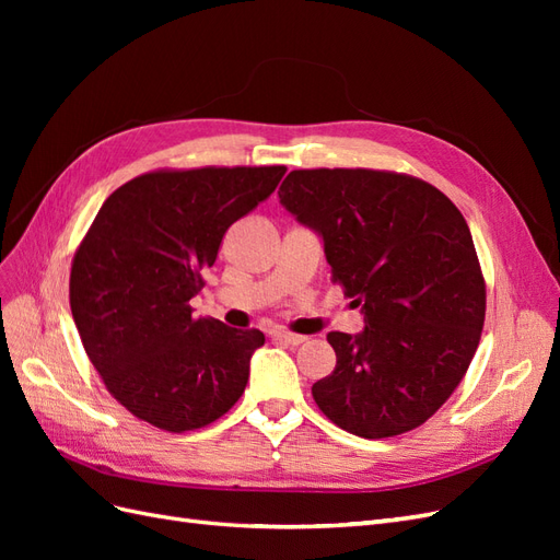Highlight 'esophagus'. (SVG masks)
Segmentation results:
<instances>
[{
  "label": "esophagus",
  "mask_w": 560,
  "mask_h": 560,
  "mask_svg": "<svg viewBox=\"0 0 560 560\" xmlns=\"http://www.w3.org/2000/svg\"><path fill=\"white\" fill-rule=\"evenodd\" d=\"M270 336H273V341L287 343V346H301L303 341H306V336H299V334L284 331V329H276V331H270Z\"/></svg>",
  "instance_id": "34e87169"
}]
</instances>
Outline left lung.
<instances>
[{
  "instance_id": "left-lung-1",
  "label": "left lung",
  "mask_w": 560,
  "mask_h": 560,
  "mask_svg": "<svg viewBox=\"0 0 560 560\" xmlns=\"http://www.w3.org/2000/svg\"><path fill=\"white\" fill-rule=\"evenodd\" d=\"M280 206L317 233L334 280L362 308L360 334L329 331L336 369L315 404L350 434L422 425L477 352L486 284L465 217L432 184L397 173L292 171Z\"/></svg>"
}]
</instances>
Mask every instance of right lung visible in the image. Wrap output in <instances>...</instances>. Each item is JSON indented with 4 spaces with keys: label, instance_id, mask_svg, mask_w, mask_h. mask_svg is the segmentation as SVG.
Listing matches in <instances>:
<instances>
[{
    "label": "right lung",
    "instance_id": "1",
    "mask_svg": "<svg viewBox=\"0 0 560 560\" xmlns=\"http://www.w3.org/2000/svg\"><path fill=\"white\" fill-rule=\"evenodd\" d=\"M284 165L149 173L103 202L74 254L70 306L109 393L167 432L206 428L241 399L259 329L194 317L226 229L276 191Z\"/></svg>",
    "mask_w": 560,
    "mask_h": 560
}]
</instances>
